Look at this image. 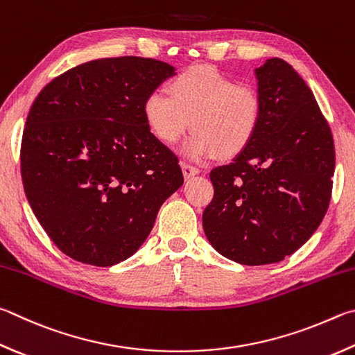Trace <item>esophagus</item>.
<instances>
[{
	"mask_svg": "<svg viewBox=\"0 0 355 355\" xmlns=\"http://www.w3.org/2000/svg\"><path fill=\"white\" fill-rule=\"evenodd\" d=\"M182 169H183V173H184V178H191L197 175V173L200 172L196 166H191L188 163H182Z\"/></svg>",
	"mask_w": 355,
	"mask_h": 355,
	"instance_id": "esophagus-1",
	"label": "esophagus"
}]
</instances>
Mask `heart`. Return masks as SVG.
<instances>
[{
	"mask_svg": "<svg viewBox=\"0 0 355 355\" xmlns=\"http://www.w3.org/2000/svg\"><path fill=\"white\" fill-rule=\"evenodd\" d=\"M144 101V119L155 137L173 144L192 127L184 153L194 159L239 155L261 124V98L253 87L208 65L182 69Z\"/></svg>",
	"mask_w": 355,
	"mask_h": 355,
	"instance_id": "heart-1",
	"label": "heart"
}]
</instances>
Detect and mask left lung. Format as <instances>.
Returning a JSON list of instances; mask_svg holds the SVG:
<instances>
[{
  "instance_id": "1",
  "label": "left lung",
  "mask_w": 355,
  "mask_h": 355,
  "mask_svg": "<svg viewBox=\"0 0 355 355\" xmlns=\"http://www.w3.org/2000/svg\"><path fill=\"white\" fill-rule=\"evenodd\" d=\"M256 76L259 128L211 171L214 197L203 211L209 243L243 266L279 262L309 241L329 208L335 169L331 127L301 76L276 57Z\"/></svg>"
}]
</instances>
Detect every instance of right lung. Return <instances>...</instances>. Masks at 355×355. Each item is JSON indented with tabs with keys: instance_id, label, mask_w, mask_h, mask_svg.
I'll use <instances>...</instances> for the list:
<instances>
[{
	"instance_id": "right-lung-1",
	"label": "right lung",
	"mask_w": 355,
	"mask_h": 355,
	"mask_svg": "<svg viewBox=\"0 0 355 355\" xmlns=\"http://www.w3.org/2000/svg\"><path fill=\"white\" fill-rule=\"evenodd\" d=\"M172 73L144 57L92 60L54 77L32 104L20 149L24 192L71 259L110 267L130 257L183 184L178 157L144 119L146 98Z\"/></svg>"
}]
</instances>
